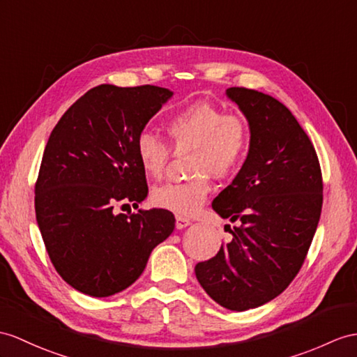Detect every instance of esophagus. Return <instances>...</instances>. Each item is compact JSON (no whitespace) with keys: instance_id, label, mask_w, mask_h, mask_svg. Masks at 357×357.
<instances>
[{"instance_id":"1","label":"esophagus","mask_w":357,"mask_h":357,"mask_svg":"<svg viewBox=\"0 0 357 357\" xmlns=\"http://www.w3.org/2000/svg\"><path fill=\"white\" fill-rule=\"evenodd\" d=\"M189 224H190V220L185 218V216H181V215H177V216H176V227H177L178 230L188 227Z\"/></svg>"}]
</instances>
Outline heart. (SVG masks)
I'll list each match as a JSON object with an SVG mask.
<instances>
[{
	"label": "heart",
	"instance_id": "1",
	"mask_svg": "<svg viewBox=\"0 0 357 357\" xmlns=\"http://www.w3.org/2000/svg\"><path fill=\"white\" fill-rule=\"evenodd\" d=\"M165 130L174 151H190L189 172L195 177L155 186L151 199L158 207L192 215L211 192L208 174L230 176L244 163L250 149V126L241 113H225L202 101L174 113ZM136 155L146 176L160 177L169 160V149L159 136L144 132L136 139Z\"/></svg>",
	"mask_w": 357,
	"mask_h": 357
}]
</instances>
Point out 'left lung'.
<instances>
[{"label": "left lung", "instance_id": "1", "mask_svg": "<svg viewBox=\"0 0 357 357\" xmlns=\"http://www.w3.org/2000/svg\"><path fill=\"white\" fill-rule=\"evenodd\" d=\"M225 95L247 119L250 149L212 208L239 225L218 255L195 265V275L220 306L242 312L275 298L300 271L318 227L323 178L314 145L288 107L253 89Z\"/></svg>", "mask_w": 357, "mask_h": 357}]
</instances>
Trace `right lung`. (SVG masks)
I'll return each mask as SVG.
<instances>
[{
    "instance_id": "right-lung-1",
    "label": "right lung",
    "mask_w": 357,
    "mask_h": 357,
    "mask_svg": "<svg viewBox=\"0 0 357 357\" xmlns=\"http://www.w3.org/2000/svg\"><path fill=\"white\" fill-rule=\"evenodd\" d=\"M172 91L101 84L78 98L50 135L34 188L36 221L62 279L91 297L133 284L176 227L165 208L116 213L149 195L136 139Z\"/></svg>"
}]
</instances>
